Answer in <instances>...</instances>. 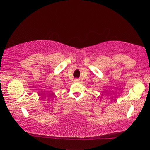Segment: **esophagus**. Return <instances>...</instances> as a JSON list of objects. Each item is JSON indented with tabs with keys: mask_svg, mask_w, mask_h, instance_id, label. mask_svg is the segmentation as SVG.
<instances>
[{
	"mask_svg": "<svg viewBox=\"0 0 150 150\" xmlns=\"http://www.w3.org/2000/svg\"><path fill=\"white\" fill-rule=\"evenodd\" d=\"M74 81L75 82H79L80 80L79 79H74Z\"/></svg>",
	"mask_w": 150,
	"mask_h": 150,
	"instance_id": "34e87169",
	"label": "esophagus"
}]
</instances>
